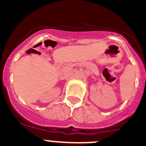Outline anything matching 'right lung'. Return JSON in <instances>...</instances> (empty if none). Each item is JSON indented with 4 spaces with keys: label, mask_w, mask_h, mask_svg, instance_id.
I'll return each instance as SVG.
<instances>
[{
    "label": "right lung",
    "mask_w": 146,
    "mask_h": 146,
    "mask_svg": "<svg viewBox=\"0 0 146 146\" xmlns=\"http://www.w3.org/2000/svg\"><path fill=\"white\" fill-rule=\"evenodd\" d=\"M27 52H29V50H28V51H27Z\"/></svg>",
    "instance_id": "add662e5"
}]
</instances>
